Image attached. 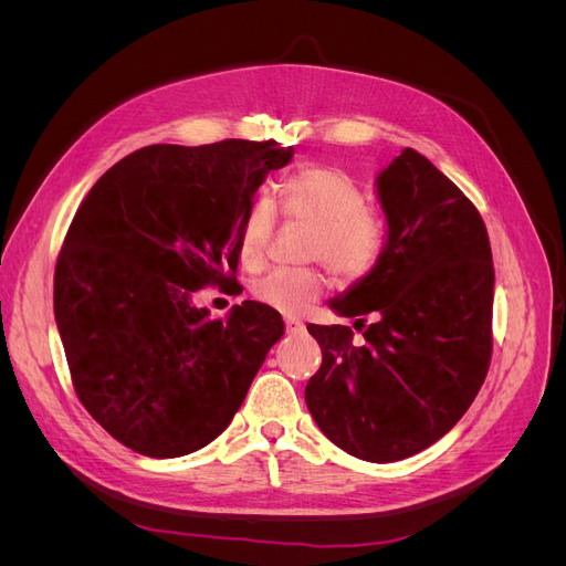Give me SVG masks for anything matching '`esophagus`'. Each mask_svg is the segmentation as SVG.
I'll use <instances>...</instances> for the list:
<instances>
[{
    "label": "esophagus",
    "instance_id": "1",
    "mask_svg": "<svg viewBox=\"0 0 566 566\" xmlns=\"http://www.w3.org/2000/svg\"><path fill=\"white\" fill-rule=\"evenodd\" d=\"M285 328L290 333H302L304 331V323L300 318H295V316H285Z\"/></svg>",
    "mask_w": 566,
    "mask_h": 566
}]
</instances>
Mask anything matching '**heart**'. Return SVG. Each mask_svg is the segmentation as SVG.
I'll return each instance as SVG.
<instances>
[{
  "instance_id": "heart-1",
  "label": "heart",
  "mask_w": 566,
  "mask_h": 566,
  "mask_svg": "<svg viewBox=\"0 0 566 566\" xmlns=\"http://www.w3.org/2000/svg\"><path fill=\"white\" fill-rule=\"evenodd\" d=\"M285 219L310 224L312 260H323L345 279H364L380 264L387 248V224L366 205L364 188L347 172L328 165H304L276 186ZM276 217L266 200H254L238 231V256L260 266L269 250ZM325 279L316 269H273L252 283L254 297L283 314H302L321 297Z\"/></svg>"
}]
</instances>
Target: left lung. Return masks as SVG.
Here are the masks:
<instances>
[{
    "label": "left lung",
    "instance_id": "1",
    "mask_svg": "<svg viewBox=\"0 0 566 566\" xmlns=\"http://www.w3.org/2000/svg\"><path fill=\"white\" fill-rule=\"evenodd\" d=\"M375 184L385 254L331 300L339 316H356L364 342L354 345L347 325H306L323 364L304 399L335 447L394 462L447 434L484 385L493 262L482 214L418 150L403 148Z\"/></svg>",
    "mask_w": 566,
    "mask_h": 566
}]
</instances>
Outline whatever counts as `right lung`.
Returning <instances> with one entry per match:
<instances>
[{
	"instance_id": "1",
	"label": "right lung",
	"mask_w": 566,
	"mask_h": 566,
	"mask_svg": "<svg viewBox=\"0 0 566 566\" xmlns=\"http://www.w3.org/2000/svg\"><path fill=\"white\" fill-rule=\"evenodd\" d=\"M293 153L243 139L153 144L115 163L77 208L54 273L56 325L82 406L127 449L179 458L208 447L285 333L262 302L212 321L193 293L233 281L243 214Z\"/></svg>"
}]
</instances>
